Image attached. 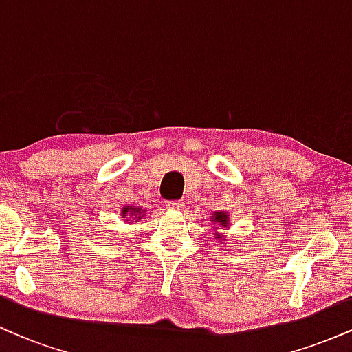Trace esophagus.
Segmentation results:
<instances>
[{
	"label": "esophagus",
	"instance_id": "1",
	"mask_svg": "<svg viewBox=\"0 0 352 352\" xmlns=\"http://www.w3.org/2000/svg\"><path fill=\"white\" fill-rule=\"evenodd\" d=\"M167 208L168 210H182V208H184V201H182V200L167 201Z\"/></svg>",
	"mask_w": 352,
	"mask_h": 352
}]
</instances>
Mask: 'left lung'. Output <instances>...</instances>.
Masks as SVG:
<instances>
[{"label": "left lung", "mask_w": 352, "mask_h": 352, "mask_svg": "<svg viewBox=\"0 0 352 352\" xmlns=\"http://www.w3.org/2000/svg\"><path fill=\"white\" fill-rule=\"evenodd\" d=\"M215 221H218V223H221V225H227V215H225V213H221V212H218L215 215ZM218 238H220V236H218Z\"/></svg>", "instance_id": "1"}]
</instances>
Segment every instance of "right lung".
Listing matches in <instances>:
<instances>
[{
	"label": "right lung",
	"mask_w": 352,
	"mask_h": 352,
	"mask_svg": "<svg viewBox=\"0 0 352 352\" xmlns=\"http://www.w3.org/2000/svg\"><path fill=\"white\" fill-rule=\"evenodd\" d=\"M127 215L131 217V213H129V208H124V210H122V217H127Z\"/></svg>",
	"instance_id": "add662e5"
}]
</instances>
